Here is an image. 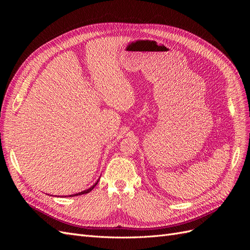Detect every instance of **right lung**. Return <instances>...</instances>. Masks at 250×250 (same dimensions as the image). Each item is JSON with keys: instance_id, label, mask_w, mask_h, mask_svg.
<instances>
[{"instance_id": "obj_1", "label": "right lung", "mask_w": 250, "mask_h": 250, "mask_svg": "<svg viewBox=\"0 0 250 250\" xmlns=\"http://www.w3.org/2000/svg\"><path fill=\"white\" fill-rule=\"evenodd\" d=\"M99 180V179H98ZM98 180L94 183L93 186H92L90 188H88V189H86V190H84V191H81V192H78V193H75V194H71V195H69V196H76V195H80V194H85V193H88V192H90L92 189H93L96 186H97V183H98ZM65 198V196H64Z\"/></svg>"}]
</instances>
